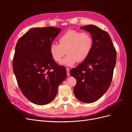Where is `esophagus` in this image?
<instances>
[{"mask_svg":"<svg viewBox=\"0 0 132 132\" xmlns=\"http://www.w3.org/2000/svg\"><path fill=\"white\" fill-rule=\"evenodd\" d=\"M66 70H67V75L68 76H69V75H70V69H69V68H67L66 69Z\"/></svg>","mask_w":132,"mask_h":132,"instance_id":"1","label":"esophagus"}]
</instances>
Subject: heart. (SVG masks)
<instances>
[{"label": "heart", "mask_w": 132, "mask_h": 132, "mask_svg": "<svg viewBox=\"0 0 132 132\" xmlns=\"http://www.w3.org/2000/svg\"><path fill=\"white\" fill-rule=\"evenodd\" d=\"M58 41L59 44L52 43L50 45V54L55 62H60L67 53L62 63L67 66L85 61L93 47V38L87 32L70 30L61 36Z\"/></svg>", "instance_id": "heart-1"}]
</instances>
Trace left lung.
Masks as SVG:
<instances>
[{"label": "left lung", "mask_w": 132, "mask_h": 132, "mask_svg": "<svg viewBox=\"0 0 132 132\" xmlns=\"http://www.w3.org/2000/svg\"><path fill=\"white\" fill-rule=\"evenodd\" d=\"M80 29L89 32L93 38V47L87 58L70 74L77 80L74 93L85 103L97 101L109 89L116 63V51L106 31L93 25Z\"/></svg>", "instance_id": "1"}]
</instances>
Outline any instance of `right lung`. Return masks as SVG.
<instances>
[{
  "mask_svg": "<svg viewBox=\"0 0 132 132\" xmlns=\"http://www.w3.org/2000/svg\"><path fill=\"white\" fill-rule=\"evenodd\" d=\"M61 31L52 26L33 28L16 45L14 73L22 93L35 104L44 105L52 101L67 77L65 68L59 65L50 52V45Z\"/></svg>",
  "mask_w": 132,
  "mask_h": 132,
  "instance_id": "right-lung-1",
  "label": "right lung"
}]
</instances>
